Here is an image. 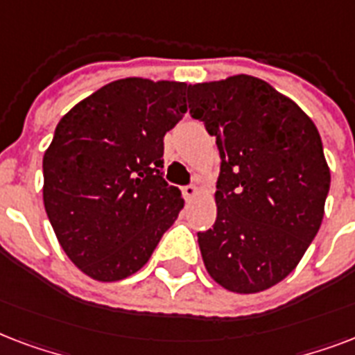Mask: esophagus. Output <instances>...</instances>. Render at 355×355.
Segmentation results:
<instances>
[{"mask_svg": "<svg viewBox=\"0 0 355 355\" xmlns=\"http://www.w3.org/2000/svg\"><path fill=\"white\" fill-rule=\"evenodd\" d=\"M181 192H183V196H185L187 202H192L194 198L200 194V191H198V187L196 185H187L181 189Z\"/></svg>", "mask_w": 355, "mask_h": 355, "instance_id": "34e87169", "label": "esophagus"}]
</instances>
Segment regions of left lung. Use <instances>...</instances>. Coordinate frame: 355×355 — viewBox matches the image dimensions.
I'll return each mask as SVG.
<instances>
[{
    "instance_id": "1",
    "label": "left lung",
    "mask_w": 355,
    "mask_h": 355,
    "mask_svg": "<svg viewBox=\"0 0 355 355\" xmlns=\"http://www.w3.org/2000/svg\"><path fill=\"white\" fill-rule=\"evenodd\" d=\"M192 118L216 137V220L198 233L209 276L254 295L289 276L324 218L329 166L313 120L263 79L189 85Z\"/></svg>"
}]
</instances>
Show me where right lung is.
I'll return each instance as SVG.
<instances>
[{
  "instance_id": "1",
  "label": "right lung",
  "mask_w": 355,
  "mask_h": 355,
  "mask_svg": "<svg viewBox=\"0 0 355 355\" xmlns=\"http://www.w3.org/2000/svg\"><path fill=\"white\" fill-rule=\"evenodd\" d=\"M187 90L178 81L118 79L55 128L42 161L44 207L60 248L96 282L140 270L185 205L161 168Z\"/></svg>"
}]
</instances>
